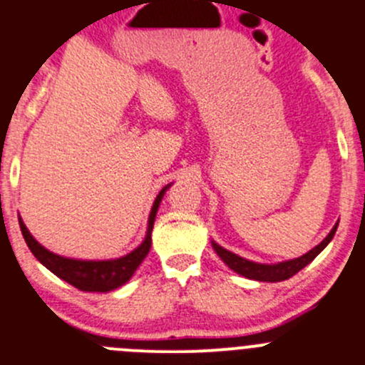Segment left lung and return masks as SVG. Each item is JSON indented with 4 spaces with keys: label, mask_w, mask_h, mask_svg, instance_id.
Returning a JSON list of instances; mask_svg holds the SVG:
<instances>
[{
    "label": "left lung",
    "mask_w": 365,
    "mask_h": 365,
    "mask_svg": "<svg viewBox=\"0 0 365 365\" xmlns=\"http://www.w3.org/2000/svg\"><path fill=\"white\" fill-rule=\"evenodd\" d=\"M336 227H339V223H336L335 227H333L331 232H329L328 236L324 237V241H322L321 245H317L315 248H312V250H309L308 254L301 255V257H297V259L282 261V263H277V264L252 263V261L243 259V257H240V255L232 254V252L225 250L223 247L216 245V243H214V241H212V247H214V250H216V254L220 255L221 259H223V263L227 264V267H229L230 270L236 272V274L243 275V277H247V279H254V281L279 282V281H286V279L294 277V275L297 274L299 270H302V268H304L306 264L312 263V261L315 259L317 255L321 254V252L324 250L326 247H328L329 241L333 240V236H335V232H336Z\"/></svg>",
    "instance_id": "left-lung-1"
}]
</instances>
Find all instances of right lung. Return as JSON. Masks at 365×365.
Wrapping results in <instances>:
<instances>
[{
	"label": "right lung",
	"instance_id": "right-lung-1",
	"mask_svg": "<svg viewBox=\"0 0 365 365\" xmlns=\"http://www.w3.org/2000/svg\"><path fill=\"white\" fill-rule=\"evenodd\" d=\"M169 187V185H167ZM167 187L160 190L156 196L155 203H153L151 214H149V225H148V234L145 240L138 248L131 252V254L124 255L120 259H111V261H81V259H68L63 255H57L53 252L46 250L41 247L29 229L25 227L21 220H19V227H21L23 237H25L26 245H29L30 252L37 257L41 264L48 268L52 274L61 277L63 281L70 282L71 286L79 288L81 292H111L118 286L125 284L135 274V270L140 267L144 257L148 255L149 248H151V232L153 225H155L156 210H158L160 202H162L163 194H165Z\"/></svg>",
	"mask_w": 365,
	"mask_h": 365
}]
</instances>
